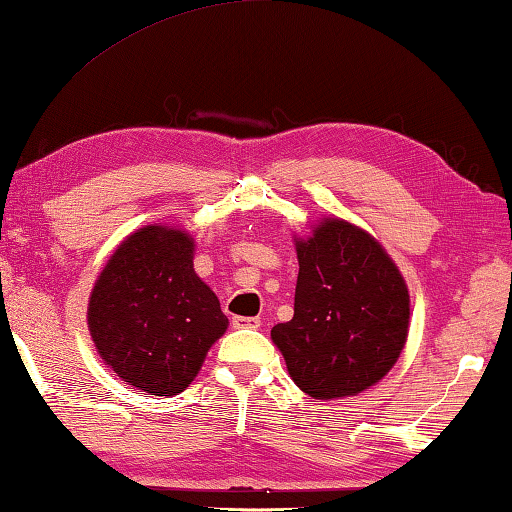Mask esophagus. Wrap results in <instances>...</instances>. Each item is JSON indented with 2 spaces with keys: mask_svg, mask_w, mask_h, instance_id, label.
Here are the masks:
<instances>
[{
  "mask_svg": "<svg viewBox=\"0 0 512 512\" xmlns=\"http://www.w3.org/2000/svg\"><path fill=\"white\" fill-rule=\"evenodd\" d=\"M233 326H236V329H258V326H261V320H258V317H233Z\"/></svg>",
  "mask_w": 512,
  "mask_h": 512,
  "instance_id": "esophagus-1",
  "label": "esophagus"
}]
</instances>
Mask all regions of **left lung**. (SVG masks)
I'll return each mask as SVG.
<instances>
[{
	"instance_id": "8db88e82",
	"label": "left lung",
	"mask_w": 512,
	"mask_h": 512,
	"mask_svg": "<svg viewBox=\"0 0 512 512\" xmlns=\"http://www.w3.org/2000/svg\"><path fill=\"white\" fill-rule=\"evenodd\" d=\"M295 315L272 342L308 397H356L388 374L406 347L410 295L388 251L360 226L322 217L295 236Z\"/></svg>"
}]
</instances>
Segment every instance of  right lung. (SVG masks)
I'll use <instances>...</instances> for the list:
<instances>
[{
  "label": "right lung",
  "mask_w": 512,
  "mask_h": 512,
  "mask_svg": "<svg viewBox=\"0 0 512 512\" xmlns=\"http://www.w3.org/2000/svg\"><path fill=\"white\" fill-rule=\"evenodd\" d=\"M192 258L188 231L147 224L115 247L88 297V331L99 358L147 395L186 390L229 326Z\"/></svg>",
  "instance_id": "1"
}]
</instances>
